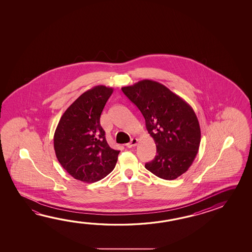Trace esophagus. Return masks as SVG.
Wrapping results in <instances>:
<instances>
[{"instance_id": "esophagus-1", "label": "esophagus", "mask_w": 252, "mask_h": 252, "mask_svg": "<svg viewBox=\"0 0 252 252\" xmlns=\"http://www.w3.org/2000/svg\"><path fill=\"white\" fill-rule=\"evenodd\" d=\"M137 143H138V140H137L136 138H132V140L130 142H128L126 144V146L127 147V148H132V147H134V146L137 145Z\"/></svg>"}]
</instances>
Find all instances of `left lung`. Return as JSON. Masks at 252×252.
<instances>
[{"label":"left lung","instance_id":"obj_1","mask_svg":"<svg viewBox=\"0 0 252 252\" xmlns=\"http://www.w3.org/2000/svg\"><path fill=\"white\" fill-rule=\"evenodd\" d=\"M145 119L157 146L155 158L145 168L172 181L189 170L198 152L201 130L194 110L163 84L151 80L122 88Z\"/></svg>","mask_w":252,"mask_h":252}]
</instances>
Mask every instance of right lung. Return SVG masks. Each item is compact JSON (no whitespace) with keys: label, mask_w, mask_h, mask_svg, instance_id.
<instances>
[{"label":"right lung","mask_w":252,"mask_h":252,"mask_svg":"<svg viewBox=\"0 0 252 252\" xmlns=\"http://www.w3.org/2000/svg\"><path fill=\"white\" fill-rule=\"evenodd\" d=\"M112 88L95 86L68 107L54 134V149L63 168L76 180L95 182L115 167L119 150L107 143L100 117Z\"/></svg>","instance_id":"right-lung-1"}]
</instances>
